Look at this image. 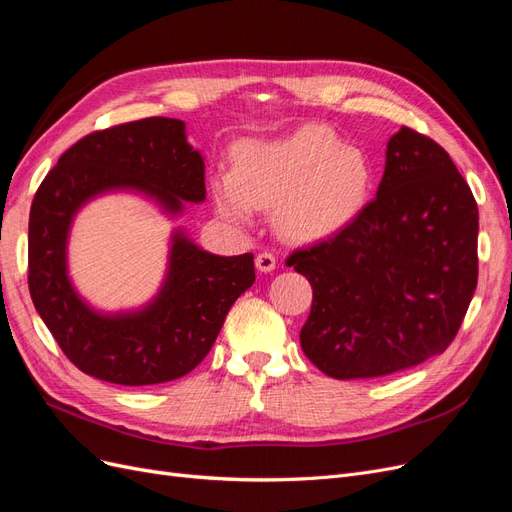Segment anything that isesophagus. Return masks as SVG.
<instances>
[{"instance_id": "obj_1", "label": "esophagus", "mask_w": 512, "mask_h": 512, "mask_svg": "<svg viewBox=\"0 0 512 512\" xmlns=\"http://www.w3.org/2000/svg\"><path fill=\"white\" fill-rule=\"evenodd\" d=\"M255 266H257L259 272H272L276 268V257L272 253H268V251H263V253L257 255Z\"/></svg>"}]
</instances>
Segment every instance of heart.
Instances as JSON below:
<instances>
[{
  "mask_svg": "<svg viewBox=\"0 0 512 512\" xmlns=\"http://www.w3.org/2000/svg\"><path fill=\"white\" fill-rule=\"evenodd\" d=\"M368 157L332 131L302 127L278 140H244L232 172L212 176V197L225 217L246 223L253 210H274L280 232L300 242L336 236L366 206Z\"/></svg>",
  "mask_w": 512,
  "mask_h": 512,
  "instance_id": "heart-1",
  "label": "heart"
}]
</instances>
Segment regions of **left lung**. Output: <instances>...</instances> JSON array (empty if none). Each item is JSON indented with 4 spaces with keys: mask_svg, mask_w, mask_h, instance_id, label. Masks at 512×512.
I'll list each match as a JSON object with an SVG mask.
<instances>
[{
    "mask_svg": "<svg viewBox=\"0 0 512 512\" xmlns=\"http://www.w3.org/2000/svg\"><path fill=\"white\" fill-rule=\"evenodd\" d=\"M476 238L474 195L449 153L402 127L374 200L336 236L287 257L312 287L304 355L349 381L447 351L476 289Z\"/></svg>",
    "mask_w": 512,
    "mask_h": 512,
    "instance_id": "left-lung-1",
    "label": "left lung"
}]
</instances>
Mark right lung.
I'll use <instances>...</instances> for the list:
<instances>
[{
	"label": "right lung",
	"instance_id": "1",
	"mask_svg": "<svg viewBox=\"0 0 512 512\" xmlns=\"http://www.w3.org/2000/svg\"><path fill=\"white\" fill-rule=\"evenodd\" d=\"M121 189L148 195L172 217L183 202L206 200L204 159L187 142L183 121L151 117L93 131L59 157L29 212V293L78 370L114 385H159L208 355L229 308L255 283V263L253 253L202 251L176 229L157 298L102 315L72 287L65 253L76 212Z\"/></svg>",
	"mask_w": 512,
	"mask_h": 512
}]
</instances>
